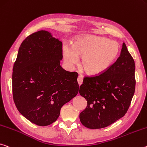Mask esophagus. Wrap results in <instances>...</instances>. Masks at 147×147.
I'll list each match as a JSON object with an SVG mask.
<instances>
[{"label": "esophagus", "mask_w": 147, "mask_h": 147, "mask_svg": "<svg viewBox=\"0 0 147 147\" xmlns=\"http://www.w3.org/2000/svg\"><path fill=\"white\" fill-rule=\"evenodd\" d=\"M77 81H78V85L80 86V85L82 84V82H83V76H82V75H79V76H78Z\"/></svg>", "instance_id": "1"}]
</instances>
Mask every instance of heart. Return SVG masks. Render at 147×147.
<instances>
[{
  "label": "heart",
  "instance_id": "obj_1",
  "mask_svg": "<svg viewBox=\"0 0 147 147\" xmlns=\"http://www.w3.org/2000/svg\"><path fill=\"white\" fill-rule=\"evenodd\" d=\"M120 46L118 42L104 37L85 36L74 41L71 48L65 46L63 55L69 66L78 63V57H82V67L86 73L98 75L103 73L117 57Z\"/></svg>",
  "mask_w": 147,
  "mask_h": 147
}]
</instances>
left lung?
I'll return each mask as SVG.
<instances>
[{
	"label": "left lung",
	"instance_id": "obj_1",
	"mask_svg": "<svg viewBox=\"0 0 147 147\" xmlns=\"http://www.w3.org/2000/svg\"><path fill=\"white\" fill-rule=\"evenodd\" d=\"M136 82L135 61L124 42L119 57L105 72L84 78L79 93L88 104L79 116L82 125L100 129L123 117L131 104Z\"/></svg>",
	"mask_w": 147,
	"mask_h": 147
}]
</instances>
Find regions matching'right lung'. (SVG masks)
Wrapping results in <instances>:
<instances>
[{"instance_id": "obj_1", "label": "right lung", "mask_w": 147, "mask_h": 147, "mask_svg": "<svg viewBox=\"0 0 147 147\" xmlns=\"http://www.w3.org/2000/svg\"><path fill=\"white\" fill-rule=\"evenodd\" d=\"M62 42L39 31L21 44L12 73L13 99L18 110L33 124L46 126L78 92V73L60 65Z\"/></svg>"}]
</instances>
